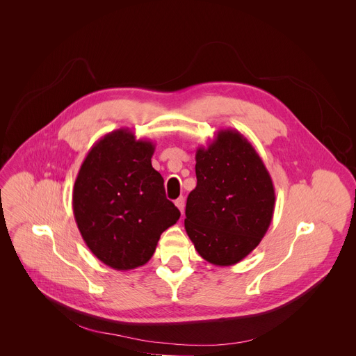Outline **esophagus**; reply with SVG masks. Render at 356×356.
Returning a JSON list of instances; mask_svg holds the SVG:
<instances>
[{
  "instance_id": "esophagus-1",
  "label": "esophagus",
  "mask_w": 356,
  "mask_h": 356,
  "mask_svg": "<svg viewBox=\"0 0 356 356\" xmlns=\"http://www.w3.org/2000/svg\"><path fill=\"white\" fill-rule=\"evenodd\" d=\"M175 204H176V207L180 210V213L181 214H184V198L183 197H179L177 200H176V202H175Z\"/></svg>"
}]
</instances>
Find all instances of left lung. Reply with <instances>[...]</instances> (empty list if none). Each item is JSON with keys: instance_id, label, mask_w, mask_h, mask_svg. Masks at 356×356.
I'll list each match as a JSON object with an SVG mask.
<instances>
[{"instance_id": "1", "label": "left lung", "mask_w": 356, "mask_h": 356, "mask_svg": "<svg viewBox=\"0 0 356 356\" xmlns=\"http://www.w3.org/2000/svg\"><path fill=\"white\" fill-rule=\"evenodd\" d=\"M195 176L186 204L187 235L202 259L232 266L269 229L276 200L272 177L255 147L231 128L197 147Z\"/></svg>"}]
</instances>
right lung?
<instances>
[{
	"mask_svg": "<svg viewBox=\"0 0 356 356\" xmlns=\"http://www.w3.org/2000/svg\"><path fill=\"white\" fill-rule=\"evenodd\" d=\"M155 143L120 128L97 140L73 188V214L94 257L115 270L143 266L180 211L152 168Z\"/></svg>",
	"mask_w": 356,
	"mask_h": 356,
	"instance_id": "obj_1",
	"label": "right lung"
}]
</instances>
